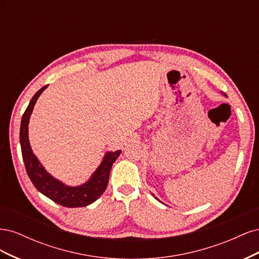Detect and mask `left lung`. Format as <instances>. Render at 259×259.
<instances>
[{
    "label": "left lung",
    "mask_w": 259,
    "mask_h": 259,
    "mask_svg": "<svg viewBox=\"0 0 259 259\" xmlns=\"http://www.w3.org/2000/svg\"><path fill=\"white\" fill-rule=\"evenodd\" d=\"M224 95H225V96H227V95H226V94H224ZM153 195H154V194H153ZM154 198H155V197H154ZM155 199H156V198H155ZM156 200H159V199H156ZM159 201H160V200H159Z\"/></svg>",
    "instance_id": "left-lung-1"
}]
</instances>
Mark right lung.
<instances>
[{
    "label": "right lung",
    "instance_id": "right-lung-1",
    "mask_svg": "<svg viewBox=\"0 0 259 259\" xmlns=\"http://www.w3.org/2000/svg\"><path fill=\"white\" fill-rule=\"evenodd\" d=\"M46 88H48V85H45L44 88L35 93V95L30 100L29 106L27 107L21 119L19 137L22 159L25 162L27 174L36 189L44 194L45 197L57 203V204L66 207L88 206L92 204L93 202H95L105 192L111 167L117 159V156L120 155L121 150L107 152L104 155V159L99 164V166L94 171L88 182L80 186H68L57 178L53 177L44 168L41 162L38 161L33 153L29 143L28 134V125L31 113L33 111L37 98L40 97Z\"/></svg>",
    "mask_w": 259,
    "mask_h": 259
}]
</instances>
